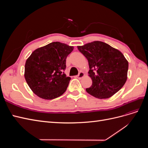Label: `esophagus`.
Returning a JSON list of instances; mask_svg holds the SVG:
<instances>
[{
	"label": "esophagus",
	"instance_id": "34e87169",
	"mask_svg": "<svg viewBox=\"0 0 148 148\" xmlns=\"http://www.w3.org/2000/svg\"><path fill=\"white\" fill-rule=\"evenodd\" d=\"M84 77V73L83 72H82V71H80V72L78 74V75L77 76V78L78 79H82Z\"/></svg>",
	"mask_w": 148,
	"mask_h": 148
}]
</instances>
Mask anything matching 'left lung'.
<instances>
[{"label": "left lung", "instance_id": "left-lung-1", "mask_svg": "<svg viewBox=\"0 0 148 148\" xmlns=\"http://www.w3.org/2000/svg\"><path fill=\"white\" fill-rule=\"evenodd\" d=\"M77 47L88 61V75L92 83L86 89L88 93L98 99H107L123 86L128 62L120 51L99 41Z\"/></svg>", "mask_w": 148, "mask_h": 148}]
</instances>
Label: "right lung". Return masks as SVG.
<instances>
[{"mask_svg": "<svg viewBox=\"0 0 148 148\" xmlns=\"http://www.w3.org/2000/svg\"><path fill=\"white\" fill-rule=\"evenodd\" d=\"M73 49L64 43L53 42L32 52L26 61L24 76L36 95L51 100L65 92L71 78L64 71L66 57Z\"/></svg>", "mask_w": 148, "mask_h": 148, "instance_id": "obj_1", "label": "right lung"}]
</instances>
